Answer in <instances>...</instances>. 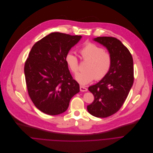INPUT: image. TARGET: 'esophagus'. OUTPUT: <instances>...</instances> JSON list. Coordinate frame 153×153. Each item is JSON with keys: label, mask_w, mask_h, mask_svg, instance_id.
<instances>
[{"label": "esophagus", "mask_w": 153, "mask_h": 153, "mask_svg": "<svg viewBox=\"0 0 153 153\" xmlns=\"http://www.w3.org/2000/svg\"><path fill=\"white\" fill-rule=\"evenodd\" d=\"M79 89H80L81 91H86L87 90V88L86 87H85L84 86H82V85H80Z\"/></svg>", "instance_id": "34e87169"}]
</instances>
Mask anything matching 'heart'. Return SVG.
<instances>
[{
    "instance_id": "1",
    "label": "heart",
    "mask_w": 153,
    "mask_h": 153,
    "mask_svg": "<svg viewBox=\"0 0 153 153\" xmlns=\"http://www.w3.org/2000/svg\"><path fill=\"white\" fill-rule=\"evenodd\" d=\"M81 58L87 62L85 71L78 74L75 78L82 85L87 84L94 80L104 78L109 72L112 65V56L110 53L91 42L85 43L79 50ZM65 61L69 68L74 74L79 71L78 58L71 52H68Z\"/></svg>"
}]
</instances>
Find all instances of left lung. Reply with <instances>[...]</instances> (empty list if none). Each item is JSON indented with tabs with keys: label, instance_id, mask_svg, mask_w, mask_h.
<instances>
[{
	"label": "left lung",
	"instance_id": "left-lung-1",
	"mask_svg": "<svg viewBox=\"0 0 153 153\" xmlns=\"http://www.w3.org/2000/svg\"><path fill=\"white\" fill-rule=\"evenodd\" d=\"M94 40L107 48L113 59L108 74L88 87L94 101L87 105V110L91 115L104 118L116 113L127 99L134 81L133 59L127 48L116 38L98 37Z\"/></svg>",
	"mask_w": 153,
	"mask_h": 153
}]
</instances>
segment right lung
<instances>
[{
    "mask_svg": "<svg viewBox=\"0 0 153 153\" xmlns=\"http://www.w3.org/2000/svg\"><path fill=\"white\" fill-rule=\"evenodd\" d=\"M81 36L52 33L33 46L24 67L28 95L35 106L49 115L68 108L71 98L79 91L65 57Z\"/></svg>",
    "mask_w": 153,
    "mask_h": 153,
    "instance_id": "right-lung-1",
    "label": "right lung"
}]
</instances>
